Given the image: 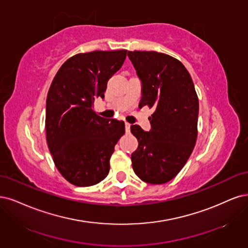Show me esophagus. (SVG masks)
<instances>
[{"label":"esophagus","instance_id":"obj_1","mask_svg":"<svg viewBox=\"0 0 248 248\" xmlns=\"http://www.w3.org/2000/svg\"><path fill=\"white\" fill-rule=\"evenodd\" d=\"M124 126H125V132H126V133H129V132H130V130H131V124H129V123H125V124H124Z\"/></svg>","mask_w":248,"mask_h":248}]
</instances>
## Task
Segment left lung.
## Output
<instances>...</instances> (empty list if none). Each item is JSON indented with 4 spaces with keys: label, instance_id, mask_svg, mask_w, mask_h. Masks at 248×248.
Wrapping results in <instances>:
<instances>
[{
    "label": "left lung",
    "instance_id": "obj_1",
    "mask_svg": "<svg viewBox=\"0 0 248 248\" xmlns=\"http://www.w3.org/2000/svg\"><path fill=\"white\" fill-rule=\"evenodd\" d=\"M127 57L141 81L139 108H155L149 132L131 125L139 143L131 156L132 166L141 180L163 185L176 176L193 153L198 95L188 71L178 60L155 51H129Z\"/></svg>",
    "mask_w": 248,
    "mask_h": 248
}]
</instances>
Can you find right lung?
<instances>
[{"mask_svg": "<svg viewBox=\"0 0 248 248\" xmlns=\"http://www.w3.org/2000/svg\"><path fill=\"white\" fill-rule=\"evenodd\" d=\"M127 50L92 51L70 58L58 71L46 99V140L60 173L77 186L105 178L124 123L95 114L107 82L122 68Z\"/></svg>", "mask_w": 248, "mask_h": 248, "instance_id": "right-lung-1", "label": "right lung"}]
</instances>
